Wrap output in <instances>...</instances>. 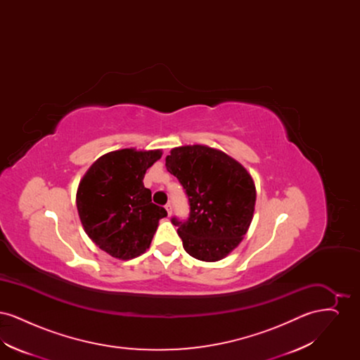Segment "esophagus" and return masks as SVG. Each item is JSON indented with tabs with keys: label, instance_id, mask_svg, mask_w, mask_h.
Masks as SVG:
<instances>
[{
	"label": "esophagus",
	"instance_id": "esophagus-1",
	"mask_svg": "<svg viewBox=\"0 0 360 360\" xmlns=\"http://www.w3.org/2000/svg\"><path fill=\"white\" fill-rule=\"evenodd\" d=\"M165 207H166V210H167V214H169V216H172V204H166V206H165Z\"/></svg>",
	"mask_w": 360,
	"mask_h": 360
}]
</instances>
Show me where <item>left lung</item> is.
Here are the masks:
<instances>
[{
    "mask_svg": "<svg viewBox=\"0 0 360 360\" xmlns=\"http://www.w3.org/2000/svg\"><path fill=\"white\" fill-rule=\"evenodd\" d=\"M166 167L185 188L188 217H172L190 257L216 262L239 245L252 220L257 190L231 156L206 146L172 148Z\"/></svg>",
    "mask_w": 360,
    "mask_h": 360,
    "instance_id": "8db88e82",
    "label": "left lung"
}]
</instances>
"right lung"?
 <instances>
[{
	"label": "right lung",
	"instance_id": "obj_1",
	"mask_svg": "<svg viewBox=\"0 0 360 360\" xmlns=\"http://www.w3.org/2000/svg\"><path fill=\"white\" fill-rule=\"evenodd\" d=\"M162 156L159 150L124 148L97 159L77 191V207L85 232L103 251L132 259L151 244L160 219L167 216L144 188L147 169Z\"/></svg>",
	"mask_w": 360,
	"mask_h": 360
}]
</instances>
